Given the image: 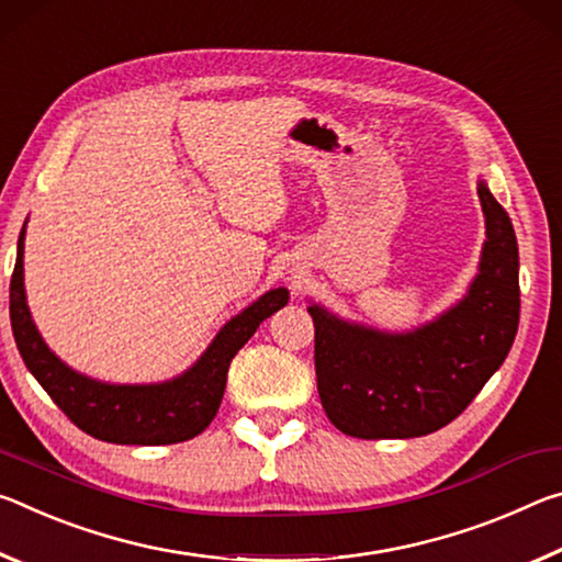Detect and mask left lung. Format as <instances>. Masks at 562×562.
Masks as SVG:
<instances>
[{
	"label": "left lung",
	"mask_w": 562,
	"mask_h": 562,
	"mask_svg": "<svg viewBox=\"0 0 562 562\" xmlns=\"http://www.w3.org/2000/svg\"><path fill=\"white\" fill-rule=\"evenodd\" d=\"M485 244L477 276L453 308L408 334L368 328L308 306L316 381L328 420L363 440L418 438L471 406L518 334V241L483 181Z\"/></svg>",
	"instance_id": "8db88e82"
}]
</instances>
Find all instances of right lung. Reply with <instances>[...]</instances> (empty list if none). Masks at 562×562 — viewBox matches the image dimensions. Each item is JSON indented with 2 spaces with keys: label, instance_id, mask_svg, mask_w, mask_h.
Segmentation results:
<instances>
[{
  "label": "right lung",
  "instance_id": "obj_1",
  "mask_svg": "<svg viewBox=\"0 0 562 562\" xmlns=\"http://www.w3.org/2000/svg\"><path fill=\"white\" fill-rule=\"evenodd\" d=\"M24 228L9 283V318L26 368L74 426L106 443L169 446L199 436L221 406L232 358L259 324L289 303L286 289L266 291L218 330L206 353L179 379L149 385L101 383L71 371L36 330L24 293Z\"/></svg>",
  "mask_w": 562,
  "mask_h": 562
}]
</instances>
